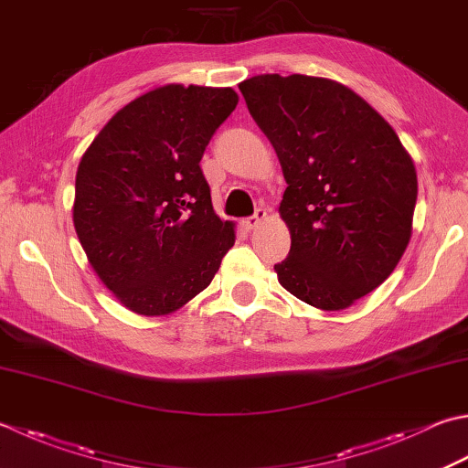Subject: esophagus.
<instances>
[{
	"label": "esophagus",
	"instance_id": "obj_1",
	"mask_svg": "<svg viewBox=\"0 0 468 468\" xmlns=\"http://www.w3.org/2000/svg\"><path fill=\"white\" fill-rule=\"evenodd\" d=\"M268 208H258V210H255V215L253 217H247V218H243V227L245 229H250V231H251V229H255V227H258V225H261L263 221H265V218H268Z\"/></svg>",
	"mask_w": 468,
	"mask_h": 468
}]
</instances>
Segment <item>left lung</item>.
Instances as JSON below:
<instances>
[{"label":"left lung","instance_id":"obj_1","mask_svg":"<svg viewBox=\"0 0 468 468\" xmlns=\"http://www.w3.org/2000/svg\"><path fill=\"white\" fill-rule=\"evenodd\" d=\"M286 178L290 255L278 282L306 304L353 306L396 270L411 239L418 176L393 127L343 82L258 75L239 82Z\"/></svg>","mask_w":468,"mask_h":468}]
</instances>
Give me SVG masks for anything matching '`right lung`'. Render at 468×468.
Instances as JSON below:
<instances>
[{
	"instance_id": "1",
	"label": "right lung",
	"mask_w": 468,
	"mask_h": 468,
	"mask_svg": "<svg viewBox=\"0 0 468 468\" xmlns=\"http://www.w3.org/2000/svg\"><path fill=\"white\" fill-rule=\"evenodd\" d=\"M239 103L231 87H155L109 119L82 154L72 223L90 268L125 308L176 313L235 243L200 170L210 137Z\"/></svg>"
}]
</instances>
